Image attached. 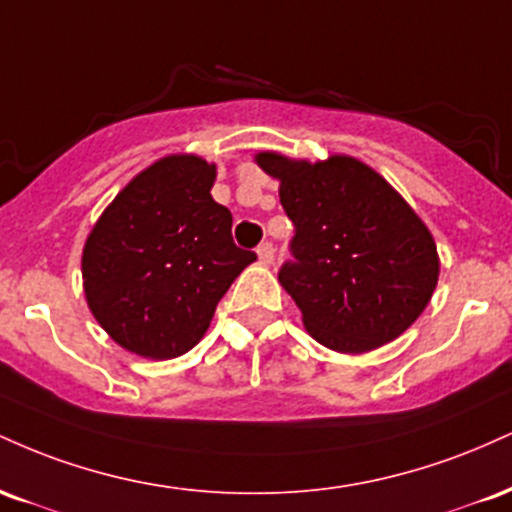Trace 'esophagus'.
Listing matches in <instances>:
<instances>
[{"label":"esophagus","instance_id":"esophagus-1","mask_svg":"<svg viewBox=\"0 0 512 512\" xmlns=\"http://www.w3.org/2000/svg\"><path fill=\"white\" fill-rule=\"evenodd\" d=\"M257 257H260V262L262 264H272V260H274V245L269 243H262L260 248H257Z\"/></svg>","mask_w":512,"mask_h":512}]
</instances>
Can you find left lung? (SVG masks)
I'll return each instance as SVG.
<instances>
[{
  "mask_svg": "<svg viewBox=\"0 0 512 512\" xmlns=\"http://www.w3.org/2000/svg\"><path fill=\"white\" fill-rule=\"evenodd\" d=\"M264 173L296 226L279 281L322 346L363 354L397 339L431 301L438 250L402 195L351 156L291 161L262 151Z\"/></svg>",
  "mask_w": 512,
  "mask_h": 512,
  "instance_id": "1",
  "label": "left lung"
}]
</instances>
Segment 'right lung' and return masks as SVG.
I'll use <instances>...</instances> for the list:
<instances>
[{
  "mask_svg": "<svg viewBox=\"0 0 512 512\" xmlns=\"http://www.w3.org/2000/svg\"><path fill=\"white\" fill-rule=\"evenodd\" d=\"M216 166L192 154L156 161L117 195L81 257L86 303L132 354H187L233 279L257 260L233 243V216L214 202Z\"/></svg>",
  "mask_w": 512,
  "mask_h": 512,
  "instance_id": "right-lung-1",
  "label": "right lung"
}]
</instances>
